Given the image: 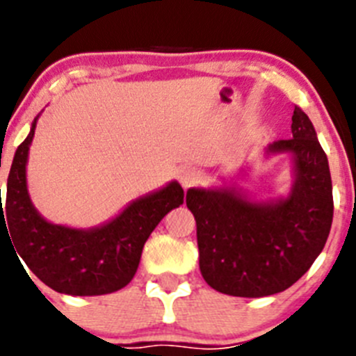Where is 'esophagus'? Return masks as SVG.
Masks as SVG:
<instances>
[{"label":"esophagus","mask_w":356,"mask_h":356,"mask_svg":"<svg viewBox=\"0 0 356 356\" xmlns=\"http://www.w3.org/2000/svg\"><path fill=\"white\" fill-rule=\"evenodd\" d=\"M200 179V171L197 168H185V170L179 173V183L183 185V188H188V186L195 185Z\"/></svg>","instance_id":"34e87169"}]
</instances>
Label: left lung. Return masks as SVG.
I'll list each match as a JSON object with an SVG mask.
<instances>
[{"label": "left lung", "mask_w": 356, "mask_h": 356, "mask_svg": "<svg viewBox=\"0 0 356 356\" xmlns=\"http://www.w3.org/2000/svg\"><path fill=\"white\" fill-rule=\"evenodd\" d=\"M293 138L265 156L287 154L293 186L286 197L254 199L237 183L186 190L197 223L199 266L218 293L263 298L282 293L309 270L325 245L334 202L329 161L308 115L294 107Z\"/></svg>", "instance_id": "left-lung-1"}]
</instances>
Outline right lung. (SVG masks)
Listing matches in <instances>:
<instances>
[{
	"instance_id": "add662e5",
	"label": "right lung",
	"mask_w": 356,
	"mask_h": 356,
	"mask_svg": "<svg viewBox=\"0 0 356 356\" xmlns=\"http://www.w3.org/2000/svg\"><path fill=\"white\" fill-rule=\"evenodd\" d=\"M38 118L13 156L5 207L0 199V230L5 227L10 232L17 252L31 272L57 293L70 296L115 293L135 277L143 245L154 228L183 204L181 185L173 179L129 202L118 216L98 227L51 223L34 207L27 190L26 166Z\"/></svg>"
}]
</instances>
